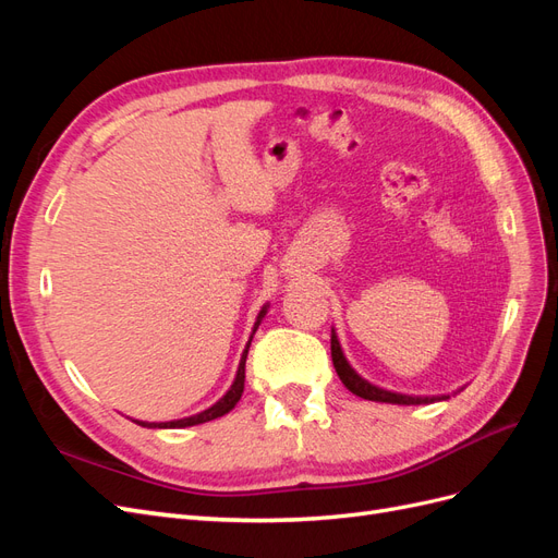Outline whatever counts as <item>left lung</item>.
Masks as SVG:
<instances>
[{"label":"left lung","instance_id":"1","mask_svg":"<svg viewBox=\"0 0 558 558\" xmlns=\"http://www.w3.org/2000/svg\"><path fill=\"white\" fill-rule=\"evenodd\" d=\"M330 353H332V365L337 369V377L342 379V384L349 388V391L353 396L359 398H365V400H375V402H393V404H428V402H435V400H445L447 396L442 398H418V396H402V393H393V391H386V388H379L375 384L365 381L356 369H353L344 353H342V347H340V340H337V335L332 330L330 335Z\"/></svg>","mask_w":558,"mask_h":558}]
</instances>
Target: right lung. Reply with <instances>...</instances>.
<instances>
[{
	"mask_svg": "<svg viewBox=\"0 0 558 558\" xmlns=\"http://www.w3.org/2000/svg\"><path fill=\"white\" fill-rule=\"evenodd\" d=\"M265 312H267V307H263V310H260V314H258V318H256V326H253V332L258 330V326H260V320H263ZM251 340H253V335H251ZM251 340H248V344H251ZM248 344H246V349H244V353H242V361H240V367H238V377H234V384L230 386V391H228L221 400H218L216 404H211L209 410L199 412V414H195V416L179 418V421H165V424H146V421H137V424H140V426H146V428H185V426L207 424V421H211V418H218V416L228 414V412L234 408V404L240 402V398H242V393H244V365H246Z\"/></svg>",
	"mask_w": 558,
	"mask_h": 558,
	"instance_id": "1",
	"label": "right lung"
}]
</instances>
